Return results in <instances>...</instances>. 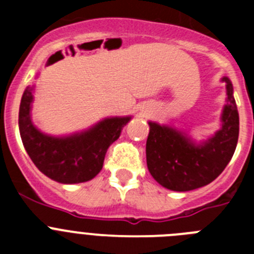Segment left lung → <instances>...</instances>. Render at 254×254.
Segmentation results:
<instances>
[{
  "mask_svg": "<svg viewBox=\"0 0 254 254\" xmlns=\"http://www.w3.org/2000/svg\"><path fill=\"white\" fill-rule=\"evenodd\" d=\"M228 99L223 112V127L212 138L196 145L183 132L149 122L146 163L159 185L172 190L186 192L203 187L216 179L232 160L239 136V114L228 77Z\"/></svg>",
  "mask_w": 254,
  "mask_h": 254,
  "instance_id": "obj_1",
  "label": "left lung"
}]
</instances>
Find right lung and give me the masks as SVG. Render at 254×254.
Instances as JSON below:
<instances>
[{"label":"right lung","instance_id":"obj_1","mask_svg":"<svg viewBox=\"0 0 254 254\" xmlns=\"http://www.w3.org/2000/svg\"><path fill=\"white\" fill-rule=\"evenodd\" d=\"M33 87L22 94L19 128L22 143L35 167L53 181L72 185L93 179L102 170L108 147L120 137L131 117L107 118L82 133L52 137L35 128L30 120Z\"/></svg>","mask_w":254,"mask_h":254}]
</instances>
